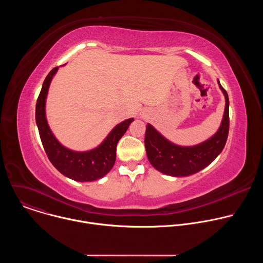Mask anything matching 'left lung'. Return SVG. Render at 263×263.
Wrapping results in <instances>:
<instances>
[{
	"label": "left lung",
	"mask_w": 263,
	"mask_h": 263,
	"mask_svg": "<svg viewBox=\"0 0 263 263\" xmlns=\"http://www.w3.org/2000/svg\"><path fill=\"white\" fill-rule=\"evenodd\" d=\"M217 84L226 105L218 130L205 141L195 145H179L165 138L151 124L146 125V156L157 171L173 177L191 176L208 166L221 153L229 133V98L218 80Z\"/></svg>",
	"instance_id": "obj_1"
}]
</instances>
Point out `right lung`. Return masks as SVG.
<instances>
[{
    "label": "right lung",
    "instance_id": "add662e5",
    "mask_svg": "<svg viewBox=\"0 0 263 263\" xmlns=\"http://www.w3.org/2000/svg\"><path fill=\"white\" fill-rule=\"evenodd\" d=\"M59 67L53 68L44 81L36 102L35 120L45 151L51 163L65 177L78 182H91L105 177L114 167L119 140L128 130L133 118L112 129L106 138L88 151H73L64 146L53 134L46 116V102L50 84Z\"/></svg>",
    "mask_w": 263,
    "mask_h": 263
}]
</instances>
